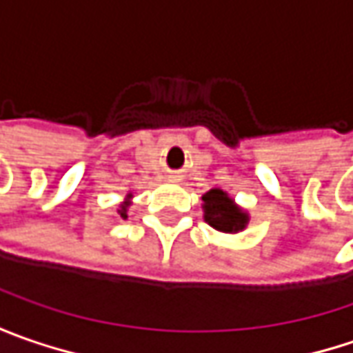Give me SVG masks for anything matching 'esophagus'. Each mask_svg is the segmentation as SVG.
I'll use <instances>...</instances> for the list:
<instances>
[{"label": "esophagus", "mask_w": 353, "mask_h": 353, "mask_svg": "<svg viewBox=\"0 0 353 353\" xmlns=\"http://www.w3.org/2000/svg\"><path fill=\"white\" fill-rule=\"evenodd\" d=\"M172 179H174V176H172Z\"/></svg>", "instance_id": "obj_1"}]
</instances>
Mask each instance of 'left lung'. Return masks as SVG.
I'll use <instances>...</instances> for the list:
<instances>
[{
    "label": "left lung",
    "instance_id": "1",
    "mask_svg": "<svg viewBox=\"0 0 353 353\" xmlns=\"http://www.w3.org/2000/svg\"><path fill=\"white\" fill-rule=\"evenodd\" d=\"M202 200H204V218L214 230L232 234L243 230L248 224V216L237 208L224 190L214 188L206 192Z\"/></svg>",
    "mask_w": 353,
    "mask_h": 353
}]
</instances>
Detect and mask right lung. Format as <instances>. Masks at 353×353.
I'll use <instances>...</instances> for the list:
<instances>
[{"label":"right lung","mask_w":353,"mask_h":353,"mask_svg":"<svg viewBox=\"0 0 353 353\" xmlns=\"http://www.w3.org/2000/svg\"><path fill=\"white\" fill-rule=\"evenodd\" d=\"M125 208H128V204H123V206H121V210H119L121 218H128V214H125Z\"/></svg>","instance_id":"1"}]
</instances>
